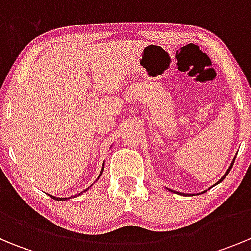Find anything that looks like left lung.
<instances>
[{"mask_svg": "<svg viewBox=\"0 0 251 251\" xmlns=\"http://www.w3.org/2000/svg\"><path fill=\"white\" fill-rule=\"evenodd\" d=\"M234 162H235V158L232 159V162H231V165H230V167L227 168V171H226V172H225V175H224V176L221 177V178H220V181H219V182H217V183H220L221 181H223V179L225 178L226 176H227V174H229V172H230V170H231V168H232V165H234ZM217 183H215V185H217ZM215 185H214V186H215ZM203 192H206V191H203ZM203 192H202V194H203ZM177 194H179V192H177Z\"/></svg>", "mask_w": 251, "mask_h": 251, "instance_id": "1", "label": "left lung"}]
</instances>
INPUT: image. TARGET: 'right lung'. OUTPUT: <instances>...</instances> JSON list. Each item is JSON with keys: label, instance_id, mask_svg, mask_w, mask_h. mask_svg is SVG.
<instances>
[{"label": "right lung", "instance_id": "add662e5", "mask_svg": "<svg viewBox=\"0 0 251 251\" xmlns=\"http://www.w3.org/2000/svg\"><path fill=\"white\" fill-rule=\"evenodd\" d=\"M103 171H104V163H103V168H101V171H100V174H99L98 178H99V177L101 176V174H103ZM88 190H89V187L86 188V190H84V191L81 192V194H84V192H85V191H88ZM77 195H80V194H77ZM50 197H52V199H54V200H57V201H64V200H68V197H55V196H52V195H50ZM74 197H75V196H74ZM69 199H70V197H69Z\"/></svg>", "mask_w": 251, "mask_h": 251}]
</instances>
